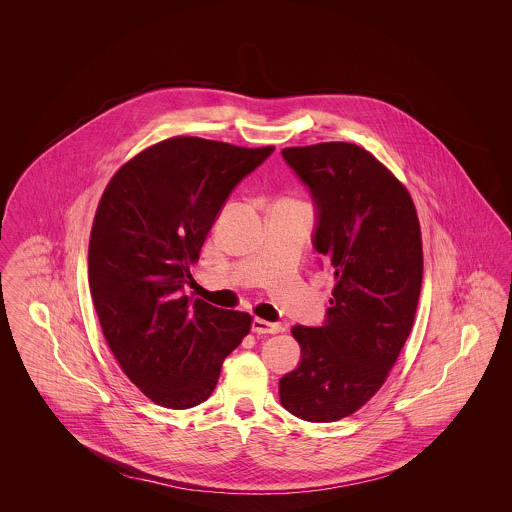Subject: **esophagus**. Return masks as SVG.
<instances>
[{
	"instance_id": "obj_1",
	"label": "esophagus",
	"mask_w": 512,
	"mask_h": 512,
	"mask_svg": "<svg viewBox=\"0 0 512 512\" xmlns=\"http://www.w3.org/2000/svg\"><path fill=\"white\" fill-rule=\"evenodd\" d=\"M251 330L255 334H278V332H282V326L278 322H267L263 318H253Z\"/></svg>"
}]
</instances>
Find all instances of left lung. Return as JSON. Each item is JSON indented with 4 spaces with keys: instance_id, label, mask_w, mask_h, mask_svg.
<instances>
[{
    "instance_id": "8db88e82",
    "label": "left lung",
    "mask_w": 512,
    "mask_h": 512,
    "mask_svg": "<svg viewBox=\"0 0 512 512\" xmlns=\"http://www.w3.org/2000/svg\"><path fill=\"white\" fill-rule=\"evenodd\" d=\"M307 186L313 247L336 276L322 326H293L299 365L280 378V403L309 422H334L382 388L413 328L422 240L405 186L363 147H286Z\"/></svg>"
}]
</instances>
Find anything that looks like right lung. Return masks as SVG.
I'll list each match as a JSON object with an SVG mask.
<instances>
[{
  "instance_id": "obj_1",
  "label": "right lung",
  "mask_w": 512,
  "mask_h": 512,
  "mask_svg": "<svg viewBox=\"0 0 512 512\" xmlns=\"http://www.w3.org/2000/svg\"><path fill=\"white\" fill-rule=\"evenodd\" d=\"M272 151L171 138L128 161L101 195L88 249L94 307L124 374L161 407L203 403L249 332L247 313L184 286L226 199Z\"/></svg>"
}]
</instances>
